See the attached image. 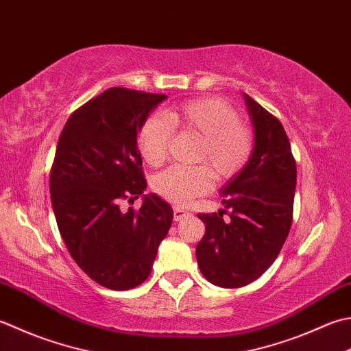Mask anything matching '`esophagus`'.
Returning <instances> with one entry per match:
<instances>
[{
    "label": "esophagus",
    "instance_id": "obj_1",
    "mask_svg": "<svg viewBox=\"0 0 351 351\" xmlns=\"http://www.w3.org/2000/svg\"><path fill=\"white\" fill-rule=\"evenodd\" d=\"M189 215H190L189 211H185L184 208H180V207H176V208L173 210V217H175L176 222H180V221H182V219L189 217Z\"/></svg>",
    "mask_w": 351,
    "mask_h": 351
}]
</instances>
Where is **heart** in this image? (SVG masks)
Wrapping results in <instances>:
<instances>
[{
    "instance_id": "heart-1",
    "label": "heart",
    "mask_w": 351,
    "mask_h": 351,
    "mask_svg": "<svg viewBox=\"0 0 351 351\" xmlns=\"http://www.w3.org/2000/svg\"><path fill=\"white\" fill-rule=\"evenodd\" d=\"M173 129L199 138L193 161L202 166L171 167L152 180L156 195L173 205H187L191 199L217 182L230 181L250 161L252 134L239 120V114L219 99H201L171 106L164 115L146 119L138 132V149L150 166H161L167 158Z\"/></svg>"
}]
</instances>
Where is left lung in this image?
Listing matches in <instances>:
<instances>
[{
	"label": "left lung",
	"instance_id": "8db88e82",
	"mask_svg": "<svg viewBox=\"0 0 351 351\" xmlns=\"http://www.w3.org/2000/svg\"><path fill=\"white\" fill-rule=\"evenodd\" d=\"M254 128L250 161L221 189L223 208L199 213L197 266L210 283L242 287L276 262L292 225L297 164L281 123L243 93ZM229 211V219H223Z\"/></svg>",
	"mask_w": 351,
	"mask_h": 351
}]
</instances>
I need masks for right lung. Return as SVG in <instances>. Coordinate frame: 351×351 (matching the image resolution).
I'll list each match as a JSON object with an SVG mask.
<instances>
[{
  "label": "right lung",
  "mask_w": 351,
  "mask_h": 351,
  "mask_svg": "<svg viewBox=\"0 0 351 351\" xmlns=\"http://www.w3.org/2000/svg\"><path fill=\"white\" fill-rule=\"evenodd\" d=\"M167 99L128 88H109L79 108L62 130L50 173L59 232L74 262L95 283L128 291L150 276L173 210L144 195L138 132ZM143 197L138 212H121V198Z\"/></svg>",
  "instance_id": "obj_1"
}]
</instances>
